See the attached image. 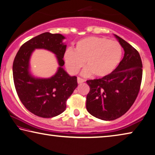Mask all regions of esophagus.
<instances>
[{"instance_id":"34e87169","label":"esophagus","mask_w":155,"mask_h":155,"mask_svg":"<svg viewBox=\"0 0 155 155\" xmlns=\"http://www.w3.org/2000/svg\"><path fill=\"white\" fill-rule=\"evenodd\" d=\"M77 82H78V83H82L85 82V80L83 79V78H80V77H78L77 78Z\"/></svg>"}]
</instances>
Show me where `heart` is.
Segmentation results:
<instances>
[{"label":"heart","instance_id":"b5f03b06","mask_svg":"<svg viewBox=\"0 0 155 155\" xmlns=\"http://www.w3.org/2000/svg\"><path fill=\"white\" fill-rule=\"evenodd\" d=\"M123 48L119 42L110 39L89 36L81 39L76 44L75 50L68 49L63 59L68 72L76 74L84 62L87 67L82 71V75L105 77L116 70L121 61Z\"/></svg>","mask_w":155,"mask_h":155}]
</instances>
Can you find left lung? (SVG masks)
I'll return each instance as SVG.
<instances>
[{"instance_id":"1","label":"left lung","mask_w":155,"mask_h":155,"mask_svg":"<svg viewBox=\"0 0 155 155\" xmlns=\"http://www.w3.org/2000/svg\"><path fill=\"white\" fill-rule=\"evenodd\" d=\"M124 50V56L114 72L99 79L88 80L90 90L86 108L91 115L112 121L124 115L134 104L142 79V61L130 44L114 34Z\"/></svg>"}]
</instances>
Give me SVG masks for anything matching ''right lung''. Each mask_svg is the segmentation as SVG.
Wrapping results in <instances>:
<instances>
[{"mask_svg": "<svg viewBox=\"0 0 155 155\" xmlns=\"http://www.w3.org/2000/svg\"><path fill=\"white\" fill-rule=\"evenodd\" d=\"M61 34L45 32L25 43L13 63V78L17 94L22 104L36 116L51 118L65 111L66 101L77 88V78L71 77L63 69V55L67 45ZM36 48L54 53L59 67L50 78H38L30 71L31 56Z\"/></svg>", "mask_w": 155, "mask_h": 155, "instance_id": "1", "label": "right lung"}]
</instances>
